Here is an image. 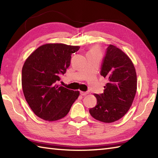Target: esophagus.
<instances>
[{
	"mask_svg": "<svg viewBox=\"0 0 158 158\" xmlns=\"http://www.w3.org/2000/svg\"><path fill=\"white\" fill-rule=\"evenodd\" d=\"M88 94V92H80V94H81V96H86L87 94Z\"/></svg>",
	"mask_w": 158,
	"mask_h": 158,
	"instance_id": "1",
	"label": "esophagus"
}]
</instances>
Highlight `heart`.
I'll use <instances>...</instances> for the list:
<instances>
[{
    "mask_svg": "<svg viewBox=\"0 0 158 158\" xmlns=\"http://www.w3.org/2000/svg\"><path fill=\"white\" fill-rule=\"evenodd\" d=\"M90 53H100V49L98 46H94L88 52V54H90Z\"/></svg>",
    "mask_w": 158,
    "mask_h": 158,
    "instance_id": "heart-1",
    "label": "heart"
}]
</instances>
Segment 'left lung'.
Returning a JSON list of instances; mask_svg holds the SVG:
<instances>
[{"label":"left lung","mask_w":158,"mask_h":158,"mask_svg":"<svg viewBox=\"0 0 158 158\" xmlns=\"http://www.w3.org/2000/svg\"><path fill=\"white\" fill-rule=\"evenodd\" d=\"M100 75L107 83L104 93L94 94L97 105L89 111L96 120L112 123L125 115L132 105L137 89L136 70L128 56L109 45Z\"/></svg>","instance_id":"1"}]
</instances>
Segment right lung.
<instances>
[{
    "label": "right lung",
    "mask_w": 158,
    "mask_h": 158,
    "mask_svg": "<svg viewBox=\"0 0 158 158\" xmlns=\"http://www.w3.org/2000/svg\"><path fill=\"white\" fill-rule=\"evenodd\" d=\"M79 46L48 43L35 50L23 64L22 85L28 105L36 116L49 122L64 117L78 98L79 91L57 84Z\"/></svg>",
    "instance_id": "right-lung-1"
}]
</instances>
